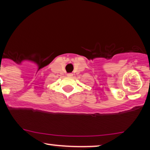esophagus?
Segmentation results:
<instances>
[{
  "label": "esophagus",
  "instance_id": "34e87169",
  "mask_svg": "<svg viewBox=\"0 0 150 150\" xmlns=\"http://www.w3.org/2000/svg\"><path fill=\"white\" fill-rule=\"evenodd\" d=\"M67 76H69V77H71L72 76H73V74L69 73V74H67Z\"/></svg>",
  "mask_w": 150,
  "mask_h": 150
}]
</instances>
